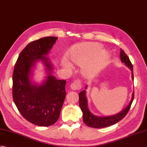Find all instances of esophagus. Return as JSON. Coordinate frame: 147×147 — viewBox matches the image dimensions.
Returning <instances> with one entry per match:
<instances>
[{
  "mask_svg": "<svg viewBox=\"0 0 147 147\" xmlns=\"http://www.w3.org/2000/svg\"><path fill=\"white\" fill-rule=\"evenodd\" d=\"M70 88L73 90H79L82 88V83L80 80H76L71 84Z\"/></svg>",
  "mask_w": 147,
  "mask_h": 147,
  "instance_id": "esophagus-1",
  "label": "esophagus"
}]
</instances>
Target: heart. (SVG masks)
<instances>
[{
    "instance_id": "heart-1",
    "label": "heart",
    "mask_w": 147,
    "mask_h": 147,
    "mask_svg": "<svg viewBox=\"0 0 147 147\" xmlns=\"http://www.w3.org/2000/svg\"><path fill=\"white\" fill-rule=\"evenodd\" d=\"M101 49V47L95 43H86L82 45L78 46L76 48L71 50L69 57L73 63L81 65L83 64L87 59L91 57L95 52L99 51ZM109 53L106 51L101 52L93 62L88 64H86L83 66V71L85 73H88L90 71L96 69L102 65H104L109 60ZM62 64L64 67L69 68L71 67L70 62L67 59H64L62 61Z\"/></svg>"
}]
</instances>
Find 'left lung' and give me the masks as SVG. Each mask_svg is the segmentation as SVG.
Returning a JSON list of instances; mask_svg holds the SVG:
<instances>
[{
  "mask_svg": "<svg viewBox=\"0 0 147 147\" xmlns=\"http://www.w3.org/2000/svg\"><path fill=\"white\" fill-rule=\"evenodd\" d=\"M120 58L121 62L125 64L127 67H128L131 71H132V79L134 80L133 65L129 60L128 56L126 54V53L121 49L120 52ZM85 89H86V86H85ZM133 98L134 92H133L132 98L130 102L129 103V104L123 111L119 112L117 114L113 115L100 117L93 115L90 111L88 107V101H87V98L86 96V90H84L79 93V105L83 112V119L84 123L88 126L94 127V128H101V127H105L113 125V124L118 123L122 119H123L125 117V115L128 112L131 107V104L133 101Z\"/></svg>",
  "mask_w": 147,
  "mask_h": 147,
  "instance_id": "8db88e82",
  "label": "left lung"
}]
</instances>
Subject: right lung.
Returning <instances> with one entry per match:
<instances>
[{
  "instance_id": "1",
  "label": "right lung",
  "mask_w": 147,
  "mask_h": 147,
  "mask_svg": "<svg viewBox=\"0 0 147 147\" xmlns=\"http://www.w3.org/2000/svg\"><path fill=\"white\" fill-rule=\"evenodd\" d=\"M58 38L43 37L28 43L20 53L12 75V96L21 115L31 123L49 126L58 120L65 97L66 81L52 75L53 66L45 55ZM38 60L46 67V80L40 86L30 80L32 69Z\"/></svg>"
}]
</instances>
